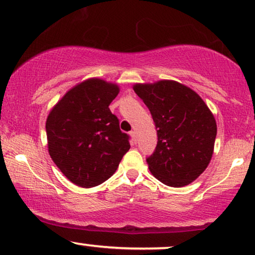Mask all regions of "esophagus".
Returning a JSON list of instances; mask_svg holds the SVG:
<instances>
[{"mask_svg":"<svg viewBox=\"0 0 255 255\" xmlns=\"http://www.w3.org/2000/svg\"><path fill=\"white\" fill-rule=\"evenodd\" d=\"M130 137H131L132 141H133V142L137 141V133H135V131H131L130 132Z\"/></svg>","mask_w":255,"mask_h":255,"instance_id":"esophagus-1","label":"esophagus"}]
</instances>
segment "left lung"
Segmentation results:
<instances>
[{
    "mask_svg": "<svg viewBox=\"0 0 255 255\" xmlns=\"http://www.w3.org/2000/svg\"><path fill=\"white\" fill-rule=\"evenodd\" d=\"M133 90L154 121L158 144L146 159L155 179L169 187L187 186L207 168L217 124L197 93L173 80L135 83Z\"/></svg>",
    "mask_w": 255,
    "mask_h": 255,
    "instance_id": "1",
    "label": "left lung"
}]
</instances>
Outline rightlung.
Segmentation results:
<instances>
[{
  "instance_id": "1",
  "label": "right lung",
  "mask_w": 255,
  "mask_h": 255,
  "mask_svg": "<svg viewBox=\"0 0 255 255\" xmlns=\"http://www.w3.org/2000/svg\"><path fill=\"white\" fill-rule=\"evenodd\" d=\"M116 83L92 78L73 87L46 120L47 147L62 174L76 186L92 188L116 172L130 149L128 135L111 114Z\"/></svg>"
}]
</instances>
